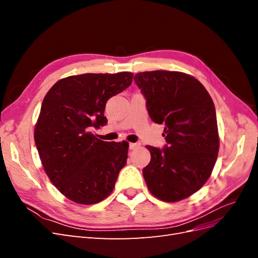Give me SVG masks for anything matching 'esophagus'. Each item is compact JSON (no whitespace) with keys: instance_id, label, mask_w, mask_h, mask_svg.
I'll use <instances>...</instances> for the list:
<instances>
[{"instance_id":"obj_1","label":"esophagus","mask_w":258,"mask_h":258,"mask_svg":"<svg viewBox=\"0 0 258 258\" xmlns=\"http://www.w3.org/2000/svg\"><path fill=\"white\" fill-rule=\"evenodd\" d=\"M140 145H141L140 143H130L129 148H130V150H137L138 147H140Z\"/></svg>"}]
</instances>
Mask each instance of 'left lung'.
Segmentation results:
<instances>
[{"label": "left lung", "mask_w": 258, "mask_h": 258, "mask_svg": "<svg viewBox=\"0 0 258 258\" xmlns=\"http://www.w3.org/2000/svg\"><path fill=\"white\" fill-rule=\"evenodd\" d=\"M135 82L146 98L151 119L166 124L168 146H146L151 162L143 176L148 190L166 202L183 200L206 184L217 158L220 137L213 100L204 85L183 72H141Z\"/></svg>", "instance_id": "8db88e82"}]
</instances>
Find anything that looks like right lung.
Returning <instances> with one entry per match:
<instances>
[{"label": "right lung", "mask_w": 258, "mask_h": 258, "mask_svg": "<svg viewBox=\"0 0 258 258\" xmlns=\"http://www.w3.org/2000/svg\"><path fill=\"white\" fill-rule=\"evenodd\" d=\"M134 74L87 73L59 80L46 93L34 128L43 168L71 201L93 205L114 189L128 157V142H104L89 127L103 126L107 100L132 83Z\"/></svg>", "instance_id": "add662e5"}]
</instances>
